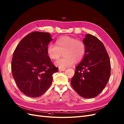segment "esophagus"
Instances as JSON below:
<instances>
[{
  "label": "esophagus",
  "mask_w": 124,
  "mask_h": 124,
  "mask_svg": "<svg viewBox=\"0 0 124 124\" xmlns=\"http://www.w3.org/2000/svg\"><path fill=\"white\" fill-rule=\"evenodd\" d=\"M66 70L65 68H59V70L60 71H64Z\"/></svg>",
  "instance_id": "1"
}]
</instances>
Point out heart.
Wrapping results in <instances>:
<instances>
[{
  "mask_svg": "<svg viewBox=\"0 0 124 124\" xmlns=\"http://www.w3.org/2000/svg\"><path fill=\"white\" fill-rule=\"evenodd\" d=\"M55 45L49 44L47 53L50 59H58L63 53V57L55 62L59 68H65L71 66L74 62L78 63L84 58L86 52L85 42L69 36L59 38L55 41Z\"/></svg>",
  "mask_w": 124,
  "mask_h": 124,
  "instance_id": "obj_1",
  "label": "heart"
}]
</instances>
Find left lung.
<instances>
[{
    "instance_id": "1",
    "label": "left lung",
    "mask_w": 124,
    "mask_h": 124,
    "mask_svg": "<svg viewBox=\"0 0 124 124\" xmlns=\"http://www.w3.org/2000/svg\"><path fill=\"white\" fill-rule=\"evenodd\" d=\"M83 41L86 46V54L76 66L70 84L80 96L93 98L101 93L108 82L110 60L104 46L98 38L87 34Z\"/></svg>"
}]
</instances>
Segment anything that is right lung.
Wrapping results in <instances>:
<instances>
[{
	"instance_id": "obj_1",
	"label": "right lung",
	"mask_w": 124,
	"mask_h": 124,
	"mask_svg": "<svg viewBox=\"0 0 124 124\" xmlns=\"http://www.w3.org/2000/svg\"><path fill=\"white\" fill-rule=\"evenodd\" d=\"M52 39L48 33L34 31L24 37L13 52L11 70L17 87L24 94L36 98L50 86L52 74L58 68L47 53Z\"/></svg>"
}]
</instances>
